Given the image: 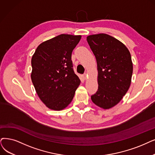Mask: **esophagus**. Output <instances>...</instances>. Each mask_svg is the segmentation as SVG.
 I'll use <instances>...</instances> for the list:
<instances>
[{
    "label": "esophagus",
    "mask_w": 155,
    "mask_h": 155,
    "mask_svg": "<svg viewBox=\"0 0 155 155\" xmlns=\"http://www.w3.org/2000/svg\"><path fill=\"white\" fill-rule=\"evenodd\" d=\"M83 79H84V80H86L88 79V74H84V75H83Z\"/></svg>",
    "instance_id": "esophagus-1"
}]
</instances>
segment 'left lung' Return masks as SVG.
<instances>
[{"mask_svg": "<svg viewBox=\"0 0 155 155\" xmlns=\"http://www.w3.org/2000/svg\"><path fill=\"white\" fill-rule=\"evenodd\" d=\"M88 45L96 58L98 91L92 102L104 109L118 104L131 84L133 64L131 54L124 44L106 34L88 35Z\"/></svg>", "mask_w": 155, "mask_h": 155, "instance_id": "1", "label": "left lung"}]
</instances>
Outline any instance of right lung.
<instances>
[{"label":"right lung","mask_w":155,"mask_h":155,"mask_svg":"<svg viewBox=\"0 0 155 155\" xmlns=\"http://www.w3.org/2000/svg\"><path fill=\"white\" fill-rule=\"evenodd\" d=\"M81 35L61 34L42 42L31 60V79L41 101L60 110L70 104L80 84L73 70L71 55Z\"/></svg>","instance_id":"add662e5"}]
</instances>
